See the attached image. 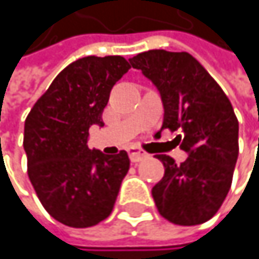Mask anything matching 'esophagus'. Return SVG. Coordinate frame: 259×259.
I'll return each instance as SVG.
<instances>
[{
	"label": "esophagus",
	"instance_id": "obj_1",
	"mask_svg": "<svg viewBox=\"0 0 259 259\" xmlns=\"http://www.w3.org/2000/svg\"><path fill=\"white\" fill-rule=\"evenodd\" d=\"M127 153H129V157L132 162H141V160H144V159H147L148 157V153H145L144 150H141L139 147H135V145H132L127 148Z\"/></svg>",
	"mask_w": 259,
	"mask_h": 259
}]
</instances>
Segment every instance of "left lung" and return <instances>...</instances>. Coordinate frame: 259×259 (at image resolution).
<instances>
[{
  "mask_svg": "<svg viewBox=\"0 0 259 259\" xmlns=\"http://www.w3.org/2000/svg\"><path fill=\"white\" fill-rule=\"evenodd\" d=\"M132 67L157 87L165 115L162 129L179 130L189 153L183 163L156 154L165 176L151 193L162 218L192 227L210 221L224 204L238 157V120L219 83L187 52L153 49L130 58Z\"/></svg>",
  "mask_w": 259,
  "mask_h": 259,
  "instance_id": "obj_1",
  "label": "left lung"
}]
</instances>
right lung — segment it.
<instances>
[{
  "label": "right lung",
  "mask_w": 259,
  "mask_h": 259,
  "mask_svg": "<svg viewBox=\"0 0 259 259\" xmlns=\"http://www.w3.org/2000/svg\"><path fill=\"white\" fill-rule=\"evenodd\" d=\"M130 67L120 55L79 58L58 73L26 117L28 177L45 210L67 227H94L114 210L129 156L90 150L87 141L93 124H105L111 90Z\"/></svg>",
  "instance_id": "right-lung-1"
}]
</instances>
